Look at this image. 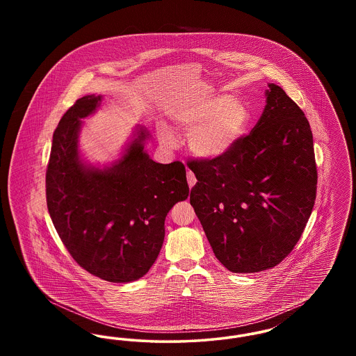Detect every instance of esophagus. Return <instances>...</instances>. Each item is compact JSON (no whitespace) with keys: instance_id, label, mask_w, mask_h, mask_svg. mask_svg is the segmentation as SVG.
I'll list each match as a JSON object with an SVG mask.
<instances>
[{"instance_id":"esophagus-1","label":"esophagus","mask_w":356,"mask_h":356,"mask_svg":"<svg viewBox=\"0 0 356 356\" xmlns=\"http://www.w3.org/2000/svg\"><path fill=\"white\" fill-rule=\"evenodd\" d=\"M186 180H188V186H189V188H192V186L196 184V177H195V175H193L191 170L186 172Z\"/></svg>"}]
</instances>
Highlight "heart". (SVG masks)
<instances>
[{
    "mask_svg": "<svg viewBox=\"0 0 356 356\" xmlns=\"http://www.w3.org/2000/svg\"><path fill=\"white\" fill-rule=\"evenodd\" d=\"M170 118L179 132L189 135L191 152L203 160H218L244 137L252 113L243 99L216 95L179 105L170 111ZM157 137L168 148L176 145L175 136L165 127L157 128Z\"/></svg>",
    "mask_w": 356,
    "mask_h": 356,
    "instance_id": "heart-1",
    "label": "heart"
}]
</instances>
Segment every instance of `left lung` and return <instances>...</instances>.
<instances>
[{
	"mask_svg": "<svg viewBox=\"0 0 356 356\" xmlns=\"http://www.w3.org/2000/svg\"><path fill=\"white\" fill-rule=\"evenodd\" d=\"M191 189L204 232L235 273L264 271L293 250L311 216L318 170L309 122L279 85L268 84L252 132L218 160H193Z\"/></svg>",
	"mask_w": 356,
	"mask_h": 356,
	"instance_id": "8db88e82",
	"label": "left lung"
}]
</instances>
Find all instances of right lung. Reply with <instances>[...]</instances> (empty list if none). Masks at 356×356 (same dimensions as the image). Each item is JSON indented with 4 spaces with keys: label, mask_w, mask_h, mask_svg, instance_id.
<instances>
[{
    "label": "right lung",
    "mask_w": 356,
    "mask_h": 356,
    "mask_svg": "<svg viewBox=\"0 0 356 356\" xmlns=\"http://www.w3.org/2000/svg\"><path fill=\"white\" fill-rule=\"evenodd\" d=\"M86 95L60 120L47 170V204L54 228L80 267L111 283L143 277L163 247L170 208L189 195L186 167L160 164L144 149L137 125L121 157L99 167L79 149L83 119L102 105Z\"/></svg>",
    "instance_id": "1"
}]
</instances>
